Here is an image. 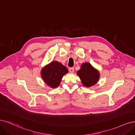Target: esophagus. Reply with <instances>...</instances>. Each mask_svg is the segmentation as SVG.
<instances>
[{
	"label": "esophagus",
	"instance_id": "34e87169",
	"mask_svg": "<svg viewBox=\"0 0 135 135\" xmlns=\"http://www.w3.org/2000/svg\"><path fill=\"white\" fill-rule=\"evenodd\" d=\"M69 71L71 73H73L74 72V68L73 67H71L69 68Z\"/></svg>",
	"mask_w": 135,
	"mask_h": 135
}]
</instances>
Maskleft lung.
I'll return each mask as SVG.
<instances>
[{
    "instance_id": "obj_1",
    "label": "left lung",
    "mask_w": 135,
    "mask_h": 135,
    "mask_svg": "<svg viewBox=\"0 0 135 135\" xmlns=\"http://www.w3.org/2000/svg\"><path fill=\"white\" fill-rule=\"evenodd\" d=\"M77 75L80 77L82 85L86 88L95 85L100 78L99 71L88 62L82 64L80 69L77 72Z\"/></svg>"
}]
</instances>
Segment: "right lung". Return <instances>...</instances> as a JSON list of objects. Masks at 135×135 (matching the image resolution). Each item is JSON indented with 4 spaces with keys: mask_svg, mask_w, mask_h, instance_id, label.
Instances as JSON below:
<instances>
[{
    "mask_svg": "<svg viewBox=\"0 0 135 135\" xmlns=\"http://www.w3.org/2000/svg\"><path fill=\"white\" fill-rule=\"evenodd\" d=\"M68 72V69L62 63L52 61L41 69V76L47 86L54 89L59 85L63 76Z\"/></svg>",
    "mask_w": 135,
    "mask_h": 135,
    "instance_id": "add662e5",
    "label": "right lung"
}]
</instances>
